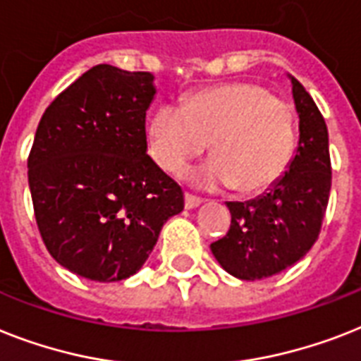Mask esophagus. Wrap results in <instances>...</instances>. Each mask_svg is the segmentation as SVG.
I'll return each mask as SVG.
<instances>
[{"label":"esophagus","mask_w":361,"mask_h":361,"mask_svg":"<svg viewBox=\"0 0 361 361\" xmlns=\"http://www.w3.org/2000/svg\"><path fill=\"white\" fill-rule=\"evenodd\" d=\"M202 204V198L198 196L190 195V192H185V207L187 209H192V207H198Z\"/></svg>","instance_id":"esophagus-1"}]
</instances>
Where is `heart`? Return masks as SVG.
I'll return each instance as SVG.
<instances>
[{
    "label": "heart",
    "mask_w": 361,
    "mask_h": 361,
    "mask_svg": "<svg viewBox=\"0 0 361 361\" xmlns=\"http://www.w3.org/2000/svg\"><path fill=\"white\" fill-rule=\"evenodd\" d=\"M148 140L155 163L174 176L211 146L215 157L192 172V180L206 189L235 187L243 195H256L287 171L297 130L287 102L263 85L235 81L198 90L183 107L159 105Z\"/></svg>",
    "instance_id": "obj_1"
}]
</instances>
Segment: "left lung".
Returning <instances> with one entry per match:
<instances>
[{
  "label": "left lung",
  "instance_id": "obj_1",
  "mask_svg": "<svg viewBox=\"0 0 361 361\" xmlns=\"http://www.w3.org/2000/svg\"><path fill=\"white\" fill-rule=\"evenodd\" d=\"M291 83L300 137L289 171L256 200L228 202L230 230L211 243L216 262L239 280H262L295 265L323 226L332 187L326 122L300 81Z\"/></svg>",
  "mask_w": 361,
  "mask_h": 361
}]
</instances>
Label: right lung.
<instances>
[{
	"label": "right lung",
	"mask_w": 361,
	"mask_h": 361,
	"mask_svg": "<svg viewBox=\"0 0 361 361\" xmlns=\"http://www.w3.org/2000/svg\"><path fill=\"white\" fill-rule=\"evenodd\" d=\"M154 75L98 64L44 111L27 157L35 219L55 262L94 282L139 271L183 190L146 154Z\"/></svg>",
	"instance_id": "add662e5"
}]
</instances>
